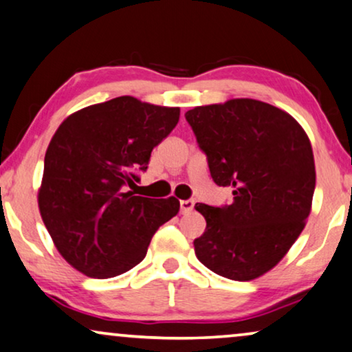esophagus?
Segmentation results:
<instances>
[{
    "instance_id": "1",
    "label": "esophagus",
    "mask_w": 352,
    "mask_h": 352,
    "mask_svg": "<svg viewBox=\"0 0 352 352\" xmlns=\"http://www.w3.org/2000/svg\"><path fill=\"white\" fill-rule=\"evenodd\" d=\"M195 208V201L193 199H184L180 201V212L182 214H188L193 210Z\"/></svg>"
}]
</instances>
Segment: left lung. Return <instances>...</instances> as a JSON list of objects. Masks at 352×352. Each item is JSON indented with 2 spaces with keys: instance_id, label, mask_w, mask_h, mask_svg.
<instances>
[{
  "instance_id": "8db88e82",
  "label": "left lung",
  "mask_w": 352,
  "mask_h": 352,
  "mask_svg": "<svg viewBox=\"0 0 352 352\" xmlns=\"http://www.w3.org/2000/svg\"><path fill=\"white\" fill-rule=\"evenodd\" d=\"M185 117L212 180L233 188L230 206H195L206 219L195 254L220 277L250 282L274 269L306 227L316 190L311 140L288 112L250 98L196 106Z\"/></svg>"
}]
</instances>
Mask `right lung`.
<instances>
[{
  "label": "right lung",
  "instance_id": "add662e5",
  "mask_svg": "<svg viewBox=\"0 0 352 352\" xmlns=\"http://www.w3.org/2000/svg\"><path fill=\"white\" fill-rule=\"evenodd\" d=\"M180 107L133 96L83 107L64 119L45 154L38 209L59 254L83 275L111 278L140 264L157 228L179 214L177 198L127 190Z\"/></svg>",
  "mask_w": 352,
  "mask_h": 352
}]
</instances>
